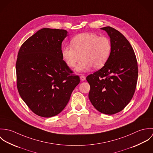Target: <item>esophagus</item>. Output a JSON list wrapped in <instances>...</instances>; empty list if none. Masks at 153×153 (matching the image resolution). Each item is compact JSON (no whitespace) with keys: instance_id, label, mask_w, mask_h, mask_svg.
<instances>
[{"instance_id":"esophagus-1","label":"esophagus","mask_w":153,"mask_h":153,"mask_svg":"<svg viewBox=\"0 0 153 153\" xmlns=\"http://www.w3.org/2000/svg\"><path fill=\"white\" fill-rule=\"evenodd\" d=\"M80 79H81V81H84L85 80L86 78H85V76L84 75H83L82 74H81L80 75Z\"/></svg>"}]
</instances>
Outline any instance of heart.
<instances>
[{"instance_id": "b5f03b06", "label": "heart", "mask_w": 153, "mask_h": 153, "mask_svg": "<svg viewBox=\"0 0 153 153\" xmlns=\"http://www.w3.org/2000/svg\"><path fill=\"white\" fill-rule=\"evenodd\" d=\"M71 46L62 49V56L66 65L76 68L79 72L87 71L93 66L94 69L103 67L109 58L112 46L106 36H100L94 33H84L75 36L71 41Z\"/></svg>"}]
</instances>
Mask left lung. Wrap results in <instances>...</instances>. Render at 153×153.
Instances as JSON below:
<instances>
[{"label": "left lung", "mask_w": 153, "mask_h": 153, "mask_svg": "<svg viewBox=\"0 0 153 153\" xmlns=\"http://www.w3.org/2000/svg\"><path fill=\"white\" fill-rule=\"evenodd\" d=\"M110 38L112 49L101 69L87 77L90 85L89 99L101 113L112 115L124 109L131 101L136 88L138 65L131 44L114 28H101Z\"/></svg>", "instance_id": "8db88e82"}]
</instances>
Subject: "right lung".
Segmentation results:
<instances>
[{"instance_id": "obj_1", "label": "right lung", "mask_w": 153, "mask_h": 153, "mask_svg": "<svg viewBox=\"0 0 153 153\" xmlns=\"http://www.w3.org/2000/svg\"><path fill=\"white\" fill-rule=\"evenodd\" d=\"M64 29L43 28L22 44L16 64L20 96L35 114L52 117L67 105L80 82L63 60Z\"/></svg>"}]
</instances>
